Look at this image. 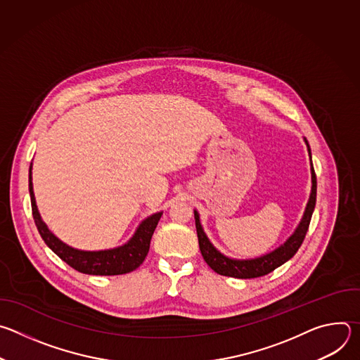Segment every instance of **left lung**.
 Returning <instances> with one entry per match:
<instances>
[{
	"label": "left lung",
	"instance_id": "8db88e82",
	"mask_svg": "<svg viewBox=\"0 0 360 360\" xmlns=\"http://www.w3.org/2000/svg\"><path fill=\"white\" fill-rule=\"evenodd\" d=\"M307 152H309V158H311V174H312V189H311V196L309 200L306 203V208L303 212V217L295 229V232L286 239L283 245L276 248L275 250L259 256V258L255 259H232L221 253L208 239L207 233L203 232V228L199 221V214L198 211H193L195 214V226H196V233H198V242H199V249L203 256L205 262H207L211 269H214L217 274L224 275V276H231V278H238V279H252V278H259L264 275L271 274L285 262H288L292 256L297 252L300 248L307 228H309L311 218L315 210L316 205V175L312 164V153H311V146L304 139Z\"/></svg>",
	"mask_w": 360,
	"mask_h": 360
}]
</instances>
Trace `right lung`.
<instances>
[{
	"label": "right lung",
	"mask_w": 360,
	"mask_h": 360,
	"mask_svg": "<svg viewBox=\"0 0 360 360\" xmlns=\"http://www.w3.org/2000/svg\"><path fill=\"white\" fill-rule=\"evenodd\" d=\"M28 182H30L28 188H30V196H31L32 217H34L37 229L41 238L44 239V242L46 243V246L56 255H58L60 258L65 264H68L71 268L88 275L111 276V275H122V274L132 272L145 261L149 250L150 238L162 217V212H157L143 219L136 228L134 236L122 246H118L114 249H105V250H79L60 240L53 232L48 229V226L41 219V215L38 212L37 203H35L34 191H32L31 167H30Z\"/></svg>",
	"instance_id": "right-lung-1"
}]
</instances>
